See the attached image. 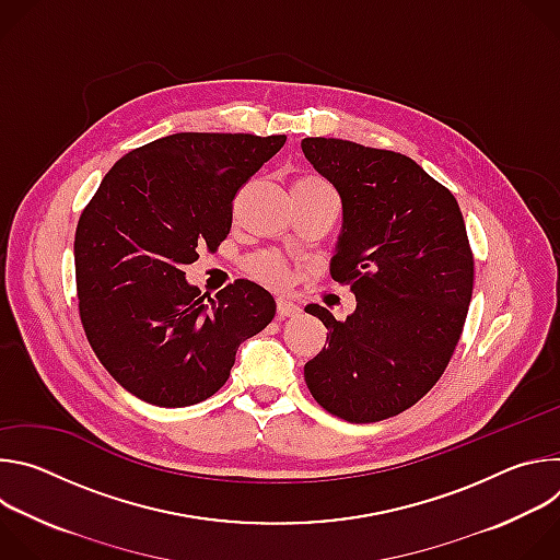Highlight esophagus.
Segmentation results:
<instances>
[{
  "label": "esophagus",
  "mask_w": 560,
  "mask_h": 560,
  "mask_svg": "<svg viewBox=\"0 0 560 560\" xmlns=\"http://www.w3.org/2000/svg\"><path fill=\"white\" fill-rule=\"evenodd\" d=\"M299 312V305L292 301V299H288V296H279L277 299V314L283 318V316H294Z\"/></svg>",
  "instance_id": "34e87169"
}]
</instances>
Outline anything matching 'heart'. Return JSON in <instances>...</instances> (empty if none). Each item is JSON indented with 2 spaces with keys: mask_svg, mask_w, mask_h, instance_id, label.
<instances>
[{
  "mask_svg": "<svg viewBox=\"0 0 560 560\" xmlns=\"http://www.w3.org/2000/svg\"><path fill=\"white\" fill-rule=\"evenodd\" d=\"M296 184H305V186H318V188H330L326 182H322L318 177H303L301 182ZM250 272L261 279L264 283H270V285H279L283 283L285 279V264L277 257V255H259L250 261Z\"/></svg>",
  "mask_w": 560,
  "mask_h": 560,
  "instance_id": "b5f03b06",
  "label": "heart"
}]
</instances>
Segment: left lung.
Listing matches in <instances>:
<instances>
[{"label": "left lung", "instance_id": "8db88e82", "mask_svg": "<svg viewBox=\"0 0 560 560\" xmlns=\"http://www.w3.org/2000/svg\"><path fill=\"white\" fill-rule=\"evenodd\" d=\"M303 154L339 192L343 225L330 275L357 296L305 363L314 401L350 423L412 408L445 372L474 288V257L454 195L401 152L305 137Z\"/></svg>", "mask_w": 560, "mask_h": 560}]
</instances>
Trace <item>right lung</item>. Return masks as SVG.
I'll return each mask as SVG.
<instances>
[{"label": "right lung", "instance_id": "1", "mask_svg": "<svg viewBox=\"0 0 560 560\" xmlns=\"http://www.w3.org/2000/svg\"><path fill=\"white\" fill-rule=\"evenodd\" d=\"M285 135L177 132L124 154L74 232L79 316L110 376L141 401L186 408L230 376L234 354L277 312L238 279L214 294L186 281L199 248L217 250L232 199Z\"/></svg>", "mask_w": 560, "mask_h": 560}]
</instances>
